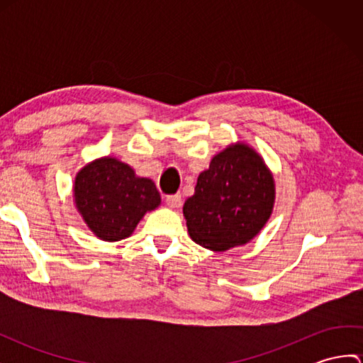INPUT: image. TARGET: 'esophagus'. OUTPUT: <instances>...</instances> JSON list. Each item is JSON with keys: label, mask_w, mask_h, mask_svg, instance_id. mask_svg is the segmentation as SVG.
Returning a JSON list of instances; mask_svg holds the SVG:
<instances>
[{"label": "esophagus", "mask_w": 363, "mask_h": 363, "mask_svg": "<svg viewBox=\"0 0 363 363\" xmlns=\"http://www.w3.org/2000/svg\"><path fill=\"white\" fill-rule=\"evenodd\" d=\"M165 201L169 207H173V209H177V207H181V203H182V196L181 194H174V195H168L165 198Z\"/></svg>", "instance_id": "esophagus-1"}]
</instances>
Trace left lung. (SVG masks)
Listing matches in <instances>:
<instances>
[{
	"label": "left lung",
	"instance_id": "obj_1",
	"mask_svg": "<svg viewBox=\"0 0 363 363\" xmlns=\"http://www.w3.org/2000/svg\"><path fill=\"white\" fill-rule=\"evenodd\" d=\"M274 204V182L250 146L238 143L217 154L198 176L184 203L191 240L212 251L248 243L265 226Z\"/></svg>",
	"mask_w": 363,
	"mask_h": 363
}]
</instances>
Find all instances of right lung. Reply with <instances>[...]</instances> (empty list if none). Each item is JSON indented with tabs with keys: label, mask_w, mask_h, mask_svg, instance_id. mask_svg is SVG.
I'll return each instance as SVG.
<instances>
[{
	"label": "right lung",
	"mask_w": 363,
	"mask_h": 363,
	"mask_svg": "<svg viewBox=\"0 0 363 363\" xmlns=\"http://www.w3.org/2000/svg\"><path fill=\"white\" fill-rule=\"evenodd\" d=\"M74 201L91 233L118 242L134 233L143 215L160 204L151 179L137 177L129 165L113 157L84 167L74 181Z\"/></svg>",
	"instance_id": "1"
}]
</instances>
